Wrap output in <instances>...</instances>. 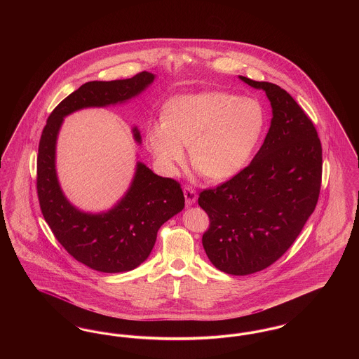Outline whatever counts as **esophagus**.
Listing matches in <instances>:
<instances>
[{
	"mask_svg": "<svg viewBox=\"0 0 359 359\" xmlns=\"http://www.w3.org/2000/svg\"><path fill=\"white\" fill-rule=\"evenodd\" d=\"M184 198H186V205H192L196 203L198 201V195L196 191L191 187L184 188Z\"/></svg>",
	"mask_w": 359,
	"mask_h": 359,
	"instance_id": "esophagus-1",
	"label": "esophagus"
}]
</instances>
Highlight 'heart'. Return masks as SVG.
<instances>
[{"mask_svg": "<svg viewBox=\"0 0 359 359\" xmlns=\"http://www.w3.org/2000/svg\"><path fill=\"white\" fill-rule=\"evenodd\" d=\"M265 125V109L253 98L221 91L184 94L167 103L163 122L148 130V144L168 173L184 161L186 147L194 167L223 180L245 168Z\"/></svg>", "mask_w": 359, "mask_h": 359, "instance_id": "1", "label": "heart"}]
</instances>
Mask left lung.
Instances as JSON below:
<instances>
[{
  "mask_svg": "<svg viewBox=\"0 0 359 359\" xmlns=\"http://www.w3.org/2000/svg\"><path fill=\"white\" fill-rule=\"evenodd\" d=\"M265 91L269 132L252 163L233 179L201 192L210 217L202 243L224 273H256L277 261L313 212L322 183V145L312 121L280 86L239 76Z\"/></svg>",
  "mask_w": 359,
  "mask_h": 359,
  "instance_id": "obj_1",
  "label": "left lung"
}]
</instances>
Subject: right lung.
<instances>
[{
	"mask_svg": "<svg viewBox=\"0 0 359 359\" xmlns=\"http://www.w3.org/2000/svg\"><path fill=\"white\" fill-rule=\"evenodd\" d=\"M154 78L144 71L129 79L87 82L55 107L40 138L37 195L43 217L71 256L103 273L128 272L141 265L151 255L161 224L184 208V195L177 182L137 161L130 186L116 205L101 212L79 210L66 198L57 179V136L69 114L128 102L152 85ZM132 133L141 144L137 126Z\"/></svg>",
	"mask_w": 359,
	"mask_h": 359,
	"instance_id": "right-lung-1",
	"label": "right lung"
}]
</instances>
